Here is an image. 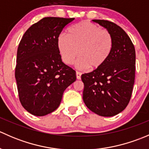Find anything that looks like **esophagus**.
Listing matches in <instances>:
<instances>
[{
	"label": "esophagus",
	"instance_id": "34e87169",
	"mask_svg": "<svg viewBox=\"0 0 149 149\" xmlns=\"http://www.w3.org/2000/svg\"><path fill=\"white\" fill-rule=\"evenodd\" d=\"M76 79H78V80H80L81 79V73H80V72L79 71H76Z\"/></svg>",
	"mask_w": 149,
	"mask_h": 149
}]
</instances>
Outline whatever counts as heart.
<instances>
[{
    "label": "heart",
    "mask_w": 149,
    "mask_h": 149,
    "mask_svg": "<svg viewBox=\"0 0 149 149\" xmlns=\"http://www.w3.org/2000/svg\"><path fill=\"white\" fill-rule=\"evenodd\" d=\"M67 34L62 33L57 40L59 53L66 65L73 64L79 55V68L96 70L104 65L112 53V35L98 25L80 22L69 28Z\"/></svg>",
    "instance_id": "obj_1"
}]
</instances>
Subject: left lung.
I'll use <instances>...</instances> for the list:
<instances>
[{
  "mask_svg": "<svg viewBox=\"0 0 149 149\" xmlns=\"http://www.w3.org/2000/svg\"><path fill=\"white\" fill-rule=\"evenodd\" d=\"M109 31L113 48L101 68L84 73L83 100L86 106L97 115L112 117L124 110L130 102L135 81L136 51L125 31L113 22L94 19Z\"/></svg>",
  "mask_w": 149,
  "mask_h": 149,
  "instance_id": "obj_1",
  "label": "left lung"
}]
</instances>
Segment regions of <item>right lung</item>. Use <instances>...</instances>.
Segmentation results:
<instances>
[{
    "label": "right lung",
    "instance_id": "obj_1",
    "mask_svg": "<svg viewBox=\"0 0 149 149\" xmlns=\"http://www.w3.org/2000/svg\"><path fill=\"white\" fill-rule=\"evenodd\" d=\"M74 18H43L26 30L17 50L15 78L19 100L31 115L45 116L59 107L76 71L65 65L58 49V36Z\"/></svg>",
    "mask_w": 149,
    "mask_h": 149
}]
</instances>
